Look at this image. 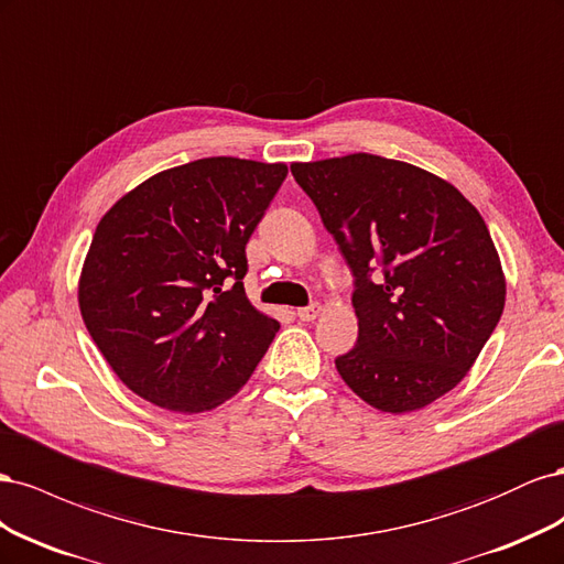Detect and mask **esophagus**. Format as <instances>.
I'll use <instances>...</instances> for the list:
<instances>
[{
    "label": "esophagus",
    "mask_w": 564,
    "mask_h": 564,
    "mask_svg": "<svg viewBox=\"0 0 564 564\" xmlns=\"http://www.w3.org/2000/svg\"><path fill=\"white\" fill-rule=\"evenodd\" d=\"M322 313H324V305H319V303H313V305H308V308H299V311H296L299 319H303V322H313V319H317Z\"/></svg>",
    "instance_id": "1"
}]
</instances>
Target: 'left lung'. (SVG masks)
Segmentation results:
<instances>
[{
    "label": "left lung",
    "mask_w": 564,
    "mask_h": 564,
    "mask_svg": "<svg viewBox=\"0 0 564 564\" xmlns=\"http://www.w3.org/2000/svg\"><path fill=\"white\" fill-rule=\"evenodd\" d=\"M355 278L357 344L336 357L348 388L390 414L449 392L506 303L499 251L452 183L369 152L294 162Z\"/></svg>",
    "instance_id": "left-lung-1"
}]
</instances>
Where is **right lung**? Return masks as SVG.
<instances>
[{
    "instance_id": "obj_1",
    "label": "right lung",
    "mask_w": 564,
    "mask_h": 564,
    "mask_svg": "<svg viewBox=\"0 0 564 564\" xmlns=\"http://www.w3.org/2000/svg\"><path fill=\"white\" fill-rule=\"evenodd\" d=\"M284 178L282 162L204 158L143 181L100 218L79 311L135 395L199 414L249 381L280 322L247 299L245 249Z\"/></svg>"
}]
</instances>
